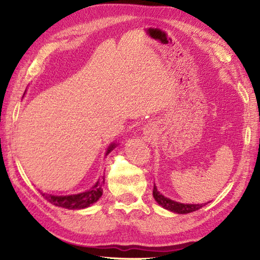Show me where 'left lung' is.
<instances>
[{
    "instance_id": "1",
    "label": "left lung",
    "mask_w": 260,
    "mask_h": 260,
    "mask_svg": "<svg viewBox=\"0 0 260 260\" xmlns=\"http://www.w3.org/2000/svg\"><path fill=\"white\" fill-rule=\"evenodd\" d=\"M153 197L155 199V201L161 206L162 208L170 210V211L175 212V213H181V214H185V213H190L193 211H197V210L201 209L204 204H186V203H180V202H175L173 200H171L169 198H165L162 196L156 189V186L154 185L153 189Z\"/></svg>"
}]
</instances>
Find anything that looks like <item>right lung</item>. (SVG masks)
<instances>
[{
  "mask_svg": "<svg viewBox=\"0 0 260 260\" xmlns=\"http://www.w3.org/2000/svg\"><path fill=\"white\" fill-rule=\"evenodd\" d=\"M116 144H110L108 150L106 152V155L108 153L112 152L115 148ZM105 182V178H103L97 181V183L93 185L90 190L86 192L79 193V194H73V196H51V194H46V193H42L43 198L46 199L47 201L54 204L57 207H61L70 210H78V209H85L89 207L90 204L95 203L99 200V198L103 196V184Z\"/></svg>",
  "mask_w": 260,
  "mask_h": 260,
  "instance_id": "add662e5",
  "label": "right lung"
}]
</instances>
